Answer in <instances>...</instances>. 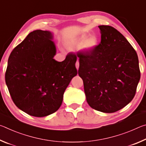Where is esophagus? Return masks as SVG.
<instances>
[{"instance_id":"1","label":"esophagus","mask_w":146,"mask_h":146,"mask_svg":"<svg viewBox=\"0 0 146 146\" xmlns=\"http://www.w3.org/2000/svg\"><path fill=\"white\" fill-rule=\"evenodd\" d=\"M75 66H76V68L77 69V70H78V68H79V62H78V61L76 62Z\"/></svg>"}]
</instances>
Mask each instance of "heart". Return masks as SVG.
Returning <instances> with one entry per match:
<instances>
[{"instance_id":"obj_1","label":"heart","mask_w":146,"mask_h":146,"mask_svg":"<svg viewBox=\"0 0 146 146\" xmlns=\"http://www.w3.org/2000/svg\"><path fill=\"white\" fill-rule=\"evenodd\" d=\"M97 38L95 36H88L86 35L76 37L66 44V47L69 50H76L83 48L87 51H91L97 45Z\"/></svg>"}]
</instances>
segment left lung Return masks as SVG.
<instances>
[{
  "label": "left lung",
  "instance_id": "8db88e82",
  "mask_svg": "<svg viewBox=\"0 0 146 146\" xmlns=\"http://www.w3.org/2000/svg\"><path fill=\"white\" fill-rule=\"evenodd\" d=\"M101 41L90 51L78 52V75L83 80L91 108L114 113L134 98L140 71L137 52L122 34L110 26H99Z\"/></svg>",
  "mask_w": 146,
  "mask_h": 146
}]
</instances>
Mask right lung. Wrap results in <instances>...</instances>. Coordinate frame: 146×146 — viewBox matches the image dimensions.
Wrapping results in <instances>:
<instances>
[{
    "instance_id": "add662e5",
    "label": "right lung",
    "mask_w": 146,
    "mask_h": 146,
    "mask_svg": "<svg viewBox=\"0 0 146 146\" xmlns=\"http://www.w3.org/2000/svg\"><path fill=\"white\" fill-rule=\"evenodd\" d=\"M50 31L31 32L9 56L5 80L15 104L29 115L43 117L57 111L63 95L77 75L76 56L53 58L56 47Z\"/></svg>"
}]
</instances>
